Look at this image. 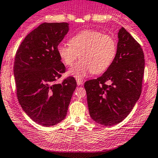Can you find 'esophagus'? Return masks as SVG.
<instances>
[{"label": "esophagus", "instance_id": "1", "mask_svg": "<svg viewBox=\"0 0 158 158\" xmlns=\"http://www.w3.org/2000/svg\"><path fill=\"white\" fill-rule=\"evenodd\" d=\"M77 85L78 86H80V85H82L83 84V81L82 80H81V79H77Z\"/></svg>", "mask_w": 158, "mask_h": 158}]
</instances>
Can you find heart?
<instances>
[{
    "label": "heart",
    "instance_id": "1",
    "mask_svg": "<svg viewBox=\"0 0 158 158\" xmlns=\"http://www.w3.org/2000/svg\"><path fill=\"white\" fill-rule=\"evenodd\" d=\"M69 43H61L57 52L61 60L71 66L70 75L82 78L89 73L101 74L111 65L117 52L116 41L112 37L95 30H84L73 35Z\"/></svg>",
    "mask_w": 158,
    "mask_h": 158
}]
</instances>
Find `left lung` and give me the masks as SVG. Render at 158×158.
<instances>
[{
	"mask_svg": "<svg viewBox=\"0 0 158 158\" xmlns=\"http://www.w3.org/2000/svg\"><path fill=\"white\" fill-rule=\"evenodd\" d=\"M144 70L142 47L122 27L111 65L101 77L84 84L91 118L106 127L124 120L140 97Z\"/></svg>",
	"mask_w": 158,
	"mask_h": 158,
	"instance_id": "8db88e82",
	"label": "left lung"
}]
</instances>
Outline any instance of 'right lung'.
Segmentation results:
<instances>
[{"instance_id":"add662e5","label":"right lung","mask_w":158,"mask_h":158,"mask_svg":"<svg viewBox=\"0 0 158 158\" xmlns=\"http://www.w3.org/2000/svg\"><path fill=\"white\" fill-rule=\"evenodd\" d=\"M69 30L67 23L40 24L25 37L15 56L13 74L19 102L41 126H54L65 119L77 87L73 77L55 83L65 72L57 47Z\"/></svg>"}]
</instances>
